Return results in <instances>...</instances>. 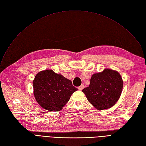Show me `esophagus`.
I'll return each mask as SVG.
<instances>
[{"label": "esophagus", "mask_w": 146, "mask_h": 146, "mask_svg": "<svg viewBox=\"0 0 146 146\" xmlns=\"http://www.w3.org/2000/svg\"><path fill=\"white\" fill-rule=\"evenodd\" d=\"M84 87H85V86H84L83 85H82L81 86H80L78 88V89H79L80 90H82L84 88Z\"/></svg>", "instance_id": "1"}]
</instances>
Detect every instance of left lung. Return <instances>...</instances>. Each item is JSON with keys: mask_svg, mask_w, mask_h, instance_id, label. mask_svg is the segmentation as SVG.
<instances>
[{"mask_svg": "<svg viewBox=\"0 0 146 146\" xmlns=\"http://www.w3.org/2000/svg\"><path fill=\"white\" fill-rule=\"evenodd\" d=\"M123 87L119 73L105 69L92 75L90 85L82 90L88 101L98 110L110 108L119 99Z\"/></svg>", "mask_w": 146, "mask_h": 146, "instance_id": "1", "label": "left lung"}]
</instances>
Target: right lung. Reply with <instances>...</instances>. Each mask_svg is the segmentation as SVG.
Wrapping results in <instances>:
<instances>
[{
  "label": "right lung",
  "mask_w": 146,
  "mask_h": 146,
  "mask_svg": "<svg viewBox=\"0 0 146 146\" xmlns=\"http://www.w3.org/2000/svg\"><path fill=\"white\" fill-rule=\"evenodd\" d=\"M33 88L37 102L50 111L62 110L73 93L78 90L71 80L51 70L38 73L33 80Z\"/></svg>",
  "instance_id": "obj_1"
}]
</instances>
